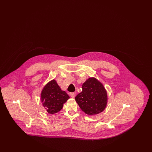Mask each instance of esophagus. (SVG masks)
Listing matches in <instances>:
<instances>
[{
  "mask_svg": "<svg viewBox=\"0 0 152 152\" xmlns=\"http://www.w3.org/2000/svg\"><path fill=\"white\" fill-rule=\"evenodd\" d=\"M69 94H70L71 97H72V98H74V97H75V93H73V92H71V93H70Z\"/></svg>",
  "mask_w": 152,
  "mask_h": 152,
  "instance_id": "1",
  "label": "esophagus"
}]
</instances>
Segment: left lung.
<instances>
[{"label": "left lung", "instance_id": "1", "mask_svg": "<svg viewBox=\"0 0 152 152\" xmlns=\"http://www.w3.org/2000/svg\"><path fill=\"white\" fill-rule=\"evenodd\" d=\"M83 91L75 97L81 109L88 115L93 116L102 112L108 102L107 92L100 81L89 77L83 83Z\"/></svg>", "mask_w": 152, "mask_h": 152}]
</instances>
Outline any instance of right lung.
<instances>
[{"label":"right lung","mask_w":152,"mask_h":152,"mask_svg":"<svg viewBox=\"0 0 152 152\" xmlns=\"http://www.w3.org/2000/svg\"><path fill=\"white\" fill-rule=\"evenodd\" d=\"M42 105L50 114H55L63 108L64 104L70 98L62 91L55 80H52L44 87L41 92Z\"/></svg>","instance_id":"obj_1"}]
</instances>
